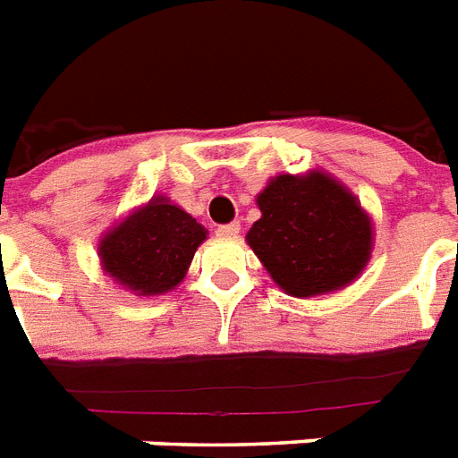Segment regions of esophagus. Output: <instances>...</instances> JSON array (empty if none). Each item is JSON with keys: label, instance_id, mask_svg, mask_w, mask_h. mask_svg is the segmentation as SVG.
Returning <instances> with one entry per match:
<instances>
[{"label": "esophagus", "instance_id": "34e87169", "mask_svg": "<svg viewBox=\"0 0 458 458\" xmlns=\"http://www.w3.org/2000/svg\"><path fill=\"white\" fill-rule=\"evenodd\" d=\"M237 233H240V225H237V223H225V225H218V228H216V235L225 237V240L237 237Z\"/></svg>", "mask_w": 458, "mask_h": 458}]
</instances>
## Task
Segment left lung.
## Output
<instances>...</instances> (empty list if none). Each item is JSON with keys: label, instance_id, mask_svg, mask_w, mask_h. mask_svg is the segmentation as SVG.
<instances>
[{"label": "left lung", "instance_id": "8db88e82", "mask_svg": "<svg viewBox=\"0 0 458 458\" xmlns=\"http://www.w3.org/2000/svg\"><path fill=\"white\" fill-rule=\"evenodd\" d=\"M247 233L266 271L293 297L333 293L363 271L373 228L356 197L323 173L278 175L257 197Z\"/></svg>", "mask_w": 458, "mask_h": 458}]
</instances>
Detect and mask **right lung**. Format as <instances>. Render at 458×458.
<instances>
[{
    "instance_id": "1",
    "label": "right lung",
    "mask_w": 458,
    "mask_h": 458,
    "mask_svg": "<svg viewBox=\"0 0 458 458\" xmlns=\"http://www.w3.org/2000/svg\"><path fill=\"white\" fill-rule=\"evenodd\" d=\"M207 240L197 218L157 197L99 242L104 271L135 294H164L185 278L194 251Z\"/></svg>"
}]
</instances>
